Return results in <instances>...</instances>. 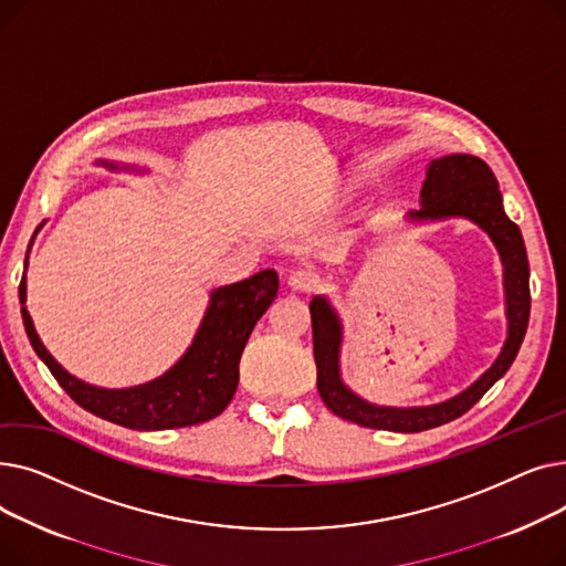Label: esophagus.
I'll list each match as a JSON object with an SVG mask.
<instances>
[{
  "mask_svg": "<svg viewBox=\"0 0 566 566\" xmlns=\"http://www.w3.org/2000/svg\"><path fill=\"white\" fill-rule=\"evenodd\" d=\"M318 284V280H316V275L312 273V271H293L289 277H286V286L293 291V293H307V291H312L314 286Z\"/></svg>",
  "mask_w": 566,
  "mask_h": 566,
  "instance_id": "1",
  "label": "esophagus"
}]
</instances>
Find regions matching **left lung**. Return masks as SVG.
<instances>
[{"instance_id":"8db88e82","label":"left lung","mask_w":566,"mask_h":566,"mask_svg":"<svg viewBox=\"0 0 566 566\" xmlns=\"http://www.w3.org/2000/svg\"><path fill=\"white\" fill-rule=\"evenodd\" d=\"M470 220L478 224L497 250L502 263L504 316H507V337L493 365L470 382L459 395L429 403V406H378L355 395L342 378V342L344 323L333 303L325 295H314L310 303L316 388L339 418L369 429H385L397 433H418L440 424H448L478 403L495 380L512 367L523 344L530 318V265L521 229L507 218L502 206L491 167L468 154H452L436 158L427 165V178L420 190V208L406 216L410 224H429L442 220Z\"/></svg>"}]
</instances>
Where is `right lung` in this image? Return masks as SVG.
I'll use <instances>...</instances> for the list:
<instances>
[{"mask_svg":"<svg viewBox=\"0 0 566 566\" xmlns=\"http://www.w3.org/2000/svg\"><path fill=\"white\" fill-rule=\"evenodd\" d=\"M96 165H105L114 171L146 174V169L137 165H122L114 160H96ZM29 250H32V245H29ZM29 250L24 259V273L29 265ZM277 286V273L265 268V271H259L248 280L213 289L192 344L181 358L163 376L122 390L88 385L59 365L41 342L34 321L27 312V275H22L18 291L29 342H32L39 358L75 403L118 427L163 431L208 422L218 418L229 406L238 388V363H241L243 348L256 321L273 305Z\"/></svg>","mask_w":566,"mask_h":566,"instance_id":"right-lung-1","label":"right lung"}]
</instances>
